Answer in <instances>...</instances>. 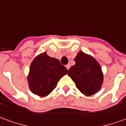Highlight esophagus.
Listing matches in <instances>:
<instances>
[{
	"instance_id": "1",
	"label": "esophagus",
	"mask_w": 126,
	"mask_h": 126,
	"mask_svg": "<svg viewBox=\"0 0 126 126\" xmlns=\"http://www.w3.org/2000/svg\"><path fill=\"white\" fill-rule=\"evenodd\" d=\"M70 66H71V65H70V64H67V65H66V66H65V67H66V68H67V70L69 69Z\"/></svg>"
}]
</instances>
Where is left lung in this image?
<instances>
[{
	"label": "left lung",
	"mask_w": 126,
	"mask_h": 126,
	"mask_svg": "<svg viewBox=\"0 0 126 126\" xmlns=\"http://www.w3.org/2000/svg\"><path fill=\"white\" fill-rule=\"evenodd\" d=\"M75 65L68 71L77 88L85 96L99 92L104 81V75L99 63L89 54L80 51L75 58Z\"/></svg>",
	"instance_id": "obj_1"
}]
</instances>
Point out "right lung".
Wrapping results in <instances>:
<instances>
[{
  "instance_id": "right-lung-1",
  "label": "right lung",
  "mask_w": 126,
  "mask_h": 126,
  "mask_svg": "<svg viewBox=\"0 0 126 126\" xmlns=\"http://www.w3.org/2000/svg\"><path fill=\"white\" fill-rule=\"evenodd\" d=\"M67 72L68 70L58 59L51 57L46 52L42 53L30 64L28 75L29 89L40 97L47 96Z\"/></svg>"
}]
</instances>
